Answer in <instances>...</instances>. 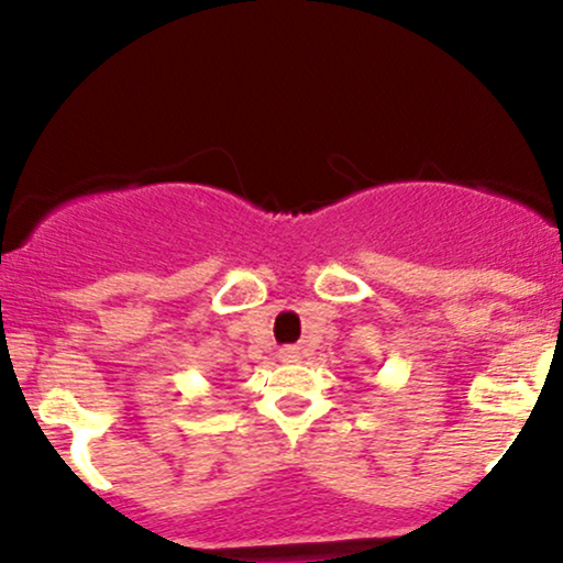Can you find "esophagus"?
<instances>
[{"mask_svg": "<svg viewBox=\"0 0 563 563\" xmlns=\"http://www.w3.org/2000/svg\"><path fill=\"white\" fill-rule=\"evenodd\" d=\"M277 357H280V363H299L301 352L296 346H288V349H280V354H277Z\"/></svg>", "mask_w": 563, "mask_h": 563, "instance_id": "obj_1", "label": "esophagus"}]
</instances>
